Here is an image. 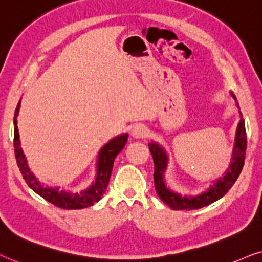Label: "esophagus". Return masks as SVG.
<instances>
[{"label":"esophagus","mask_w":262,"mask_h":262,"mask_svg":"<svg viewBox=\"0 0 262 262\" xmlns=\"http://www.w3.org/2000/svg\"><path fill=\"white\" fill-rule=\"evenodd\" d=\"M146 133H147V129L145 128V125L142 124H134L133 128H132V137L133 138H144Z\"/></svg>","instance_id":"1"}]
</instances>
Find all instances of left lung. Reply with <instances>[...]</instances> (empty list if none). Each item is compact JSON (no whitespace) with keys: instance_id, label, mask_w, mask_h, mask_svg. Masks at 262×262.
<instances>
[{"instance_id":"1","label":"left lung","mask_w":262,"mask_h":262,"mask_svg":"<svg viewBox=\"0 0 262 262\" xmlns=\"http://www.w3.org/2000/svg\"><path fill=\"white\" fill-rule=\"evenodd\" d=\"M232 98L236 100V97L231 92ZM236 106L238 109L239 122L236 129L235 145H233V151L231 162L228 170L224 172L223 177H218V180L213 181V186H211L206 191H202L199 195H182L176 193L166 186L164 173L167 169V163H169V157L164 147H162L158 142H149L148 147L153 157L155 162V187L158 196L162 201L172 210H198V208L208 206L212 202L219 200L224 196L228 191L231 189L233 183L238 179L241 171H242L243 164H245V156L247 148V135L245 120L242 118V113L239 111L238 103L236 100Z\"/></svg>"}]
</instances>
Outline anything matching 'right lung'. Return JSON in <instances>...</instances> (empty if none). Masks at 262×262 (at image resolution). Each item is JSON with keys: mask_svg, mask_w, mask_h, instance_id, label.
Masks as SVG:
<instances>
[{"mask_svg": "<svg viewBox=\"0 0 262 262\" xmlns=\"http://www.w3.org/2000/svg\"><path fill=\"white\" fill-rule=\"evenodd\" d=\"M20 104H21V100H19L17 103L15 114H14V152H15L17 166H19L24 180L26 181L29 187L45 200L51 202L52 205L60 208H66V210H81V208L90 207L98 202L102 199L103 194L105 193L107 184H109L115 158L127 144L128 134L117 135L116 138L111 139L107 144L100 148L96 164L97 172L95 181L91 183L89 188L78 191V193L64 189L60 190V187H48L41 183L29 167L21 144H20L19 130H17V115H19Z\"/></svg>", "mask_w": 262, "mask_h": 262, "instance_id": "add662e5", "label": "right lung"}]
</instances>
